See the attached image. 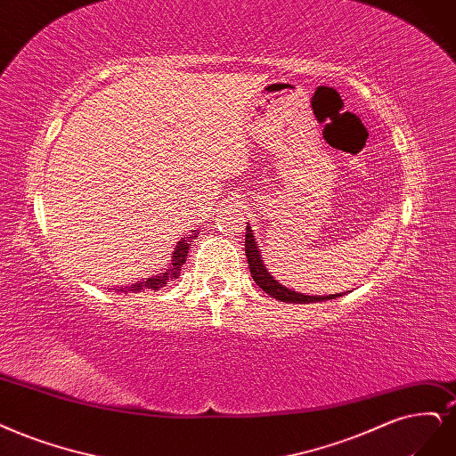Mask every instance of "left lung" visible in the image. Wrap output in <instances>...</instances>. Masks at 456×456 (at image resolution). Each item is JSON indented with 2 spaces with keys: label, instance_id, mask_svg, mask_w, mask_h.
<instances>
[{
  "label": "left lung",
  "instance_id": "left-lung-1",
  "mask_svg": "<svg viewBox=\"0 0 456 456\" xmlns=\"http://www.w3.org/2000/svg\"><path fill=\"white\" fill-rule=\"evenodd\" d=\"M245 253H247V264H248V270H250V277L255 279V282L264 292H268L272 297H275V300L287 302V304H313V302L336 300V297L341 296V294L305 296L302 292H296V290L282 287L281 282L268 272V268H265V264H264L262 255H260V248L256 245V240H255L250 226H247V232H245Z\"/></svg>",
  "mask_w": 456,
  "mask_h": 456
}]
</instances>
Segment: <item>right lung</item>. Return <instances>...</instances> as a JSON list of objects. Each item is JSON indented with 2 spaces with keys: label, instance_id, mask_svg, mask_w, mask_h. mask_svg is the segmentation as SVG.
I'll use <instances>...</instances> for the list:
<instances>
[{
  "label": "right lung",
  "instance_id": "add662e5",
  "mask_svg": "<svg viewBox=\"0 0 456 456\" xmlns=\"http://www.w3.org/2000/svg\"><path fill=\"white\" fill-rule=\"evenodd\" d=\"M194 238H198V230H194V233L191 235V238H183V240L175 245V250H174V256H171L169 268H167L164 273L152 275V277H149L147 281H135L134 285L124 287V289L120 287V289H117V290H120V292H128V290L141 292V290H145V289L159 290V289L166 287L167 282L175 281V279L179 277V273H181V265L184 264V260H186V256H188V245H191V241H192Z\"/></svg>",
  "mask_w": 456,
  "mask_h": 456
}]
</instances>
